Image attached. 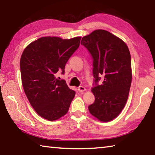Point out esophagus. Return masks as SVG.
<instances>
[{"label": "esophagus", "mask_w": 155, "mask_h": 155, "mask_svg": "<svg viewBox=\"0 0 155 155\" xmlns=\"http://www.w3.org/2000/svg\"><path fill=\"white\" fill-rule=\"evenodd\" d=\"M77 90H78V92H83V91L86 90V89L83 86H79V87L77 88Z\"/></svg>", "instance_id": "34e87169"}]
</instances>
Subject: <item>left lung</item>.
I'll list each match as a JSON object with an SVG mask.
<instances>
[{
	"label": "left lung",
	"mask_w": 155,
	"mask_h": 155,
	"mask_svg": "<svg viewBox=\"0 0 155 155\" xmlns=\"http://www.w3.org/2000/svg\"><path fill=\"white\" fill-rule=\"evenodd\" d=\"M81 44L93 59L91 91L95 101L88 107L89 111L102 122L111 121L122 111L129 94L132 81L129 50L121 39L101 29L83 37Z\"/></svg>",
	"instance_id": "left-lung-1"
}]
</instances>
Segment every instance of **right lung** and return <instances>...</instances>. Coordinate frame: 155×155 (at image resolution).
I'll return each instance as SVG.
<instances>
[{"instance_id": "right-lung-1", "label": "right lung", "mask_w": 155, "mask_h": 155, "mask_svg": "<svg viewBox=\"0 0 155 155\" xmlns=\"http://www.w3.org/2000/svg\"><path fill=\"white\" fill-rule=\"evenodd\" d=\"M81 38L43 37L22 52L20 68L23 88L31 105L44 119L53 121L68 111L75 91L56 74H64L65 64L78 49Z\"/></svg>"}]
</instances>
